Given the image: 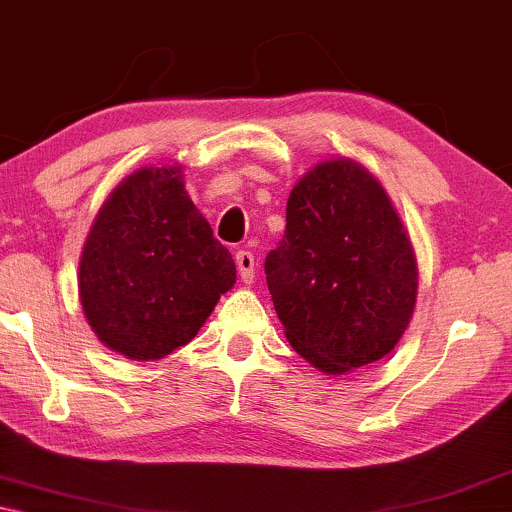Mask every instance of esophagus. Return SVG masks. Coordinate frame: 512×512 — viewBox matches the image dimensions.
<instances>
[{
  "label": "esophagus",
  "mask_w": 512,
  "mask_h": 512,
  "mask_svg": "<svg viewBox=\"0 0 512 512\" xmlns=\"http://www.w3.org/2000/svg\"><path fill=\"white\" fill-rule=\"evenodd\" d=\"M235 263H237V270H240V277L244 284H251L256 277V261H254V254L247 249H240L235 254Z\"/></svg>",
  "instance_id": "34e87169"
}]
</instances>
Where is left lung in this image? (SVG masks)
Masks as SVG:
<instances>
[{"instance_id":"8db88e82","label":"left lung","mask_w":512,"mask_h":512,"mask_svg":"<svg viewBox=\"0 0 512 512\" xmlns=\"http://www.w3.org/2000/svg\"><path fill=\"white\" fill-rule=\"evenodd\" d=\"M265 275L291 347L326 375L387 356L417 300V263L389 195L366 167L324 160L293 186Z\"/></svg>"}]
</instances>
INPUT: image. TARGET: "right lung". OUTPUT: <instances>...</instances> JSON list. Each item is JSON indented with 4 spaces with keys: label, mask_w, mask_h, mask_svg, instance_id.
<instances>
[{
    "label": "right lung",
    "mask_w": 512,
    "mask_h": 512,
    "mask_svg": "<svg viewBox=\"0 0 512 512\" xmlns=\"http://www.w3.org/2000/svg\"><path fill=\"white\" fill-rule=\"evenodd\" d=\"M233 284V256L188 198L181 165L142 167L123 179L79 263L88 324L132 361L163 359L191 342Z\"/></svg>",
    "instance_id": "obj_1"
}]
</instances>
